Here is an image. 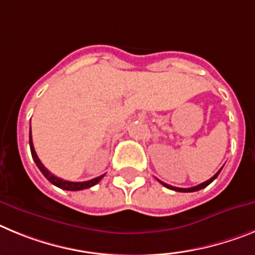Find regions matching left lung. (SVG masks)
Returning <instances> with one entry per match:
<instances>
[{
    "instance_id": "left-lung-1",
    "label": "left lung",
    "mask_w": 255,
    "mask_h": 255,
    "mask_svg": "<svg viewBox=\"0 0 255 255\" xmlns=\"http://www.w3.org/2000/svg\"><path fill=\"white\" fill-rule=\"evenodd\" d=\"M221 170H222V168H221V169L218 170V172H217V173L214 174L213 177H212V178H209V180H208V181H205V182L200 183V185H198V186H194V187H189V189H181V187H174V186L167 185V183H165V182H161L160 180H158V181H159V182L161 183V185H163V186H165V187H167V189H169V190H173V191H178V192H194V191H199V190L204 189V187H207V186L209 185V183H212V182H213V181L216 180L217 177H218V174H220V172H221Z\"/></svg>"
}]
</instances>
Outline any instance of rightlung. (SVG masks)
<instances>
[{
    "label": "right lung",
    "instance_id": "right-lung-1",
    "mask_svg": "<svg viewBox=\"0 0 255 255\" xmlns=\"http://www.w3.org/2000/svg\"><path fill=\"white\" fill-rule=\"evenodd\" d=\"M29 146H30V152H32L33 160H34V163L37 164L38 169L42 172V174H43V176H45L46 178L52 183V185L57 186V187H60V189L63 190H68V191H78V190L90 189V187H92V186H95L96 183L100 182L101 178L105 176V174H103V176H99L96 177V178H92V180L90 181H85V182H72V181L61 180V178H59V177L54 176V174L51 173L50 170L46 169L45 165L42 164L41 160H39L38 156H37V154H35L34 146H33V141H32V130H30V133H29Z\"/></svg>",
    "mask_w": 255,
    "mask_h": 255
}]
</instances>
